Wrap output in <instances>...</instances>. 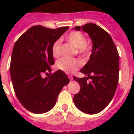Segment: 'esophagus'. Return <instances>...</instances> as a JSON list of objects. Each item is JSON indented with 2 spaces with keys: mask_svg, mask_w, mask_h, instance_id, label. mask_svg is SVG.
I'll use <instances>...</instances> for the list:
<instances>
[{
  "mask_svg": "<svg viewBox=\"0 0 134 134\" xmlns=\"http://www.w3.org/2000/svg\"><path fill=\"white\" fill-rule=\"evenodd\" d=\"M68 78H69L70 80H72V76H71V75H68Z\"/></svg>",
  "mask_w": 134,
  "mask_h": 134,
  "instance_id": "1",
  "label": "esophagus"
}]
</instances>
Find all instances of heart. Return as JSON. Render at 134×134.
<instances>
[{
  "mask_svg": "<svg viewBox=\"0 0 134 134\" xmlns=\"http://www.w3.org/2000/svg\"><path fill=\"white\" fill-rule=\"evenodd\" d=\"M66 39L75 47L77 54L81 55H85L88 54L89 50L86 44V39L83 34L78 31H72L66 36ZM61 49V41L60 40H56L52 47V53L54 58H58L60 56ZM81 66V61L76 58H62L56 62L57 68L66 74L75 72Z\"/></svg>",
  "mask_w": 134,
  "mask_h": 134,
  "instance_id": "1",
  "label": "heart"
}]
</instances>
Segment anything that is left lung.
Returning a JSON list of instances; mask_svg holds the SVG:
<instances>
[{
  "label": "left lung",
  "instance_id": "obj_1",
  "mask_svg": "<svg viewBox=\"0 0 134 134\" xmlns=\"http://www.w3.org/2000/svg\"><path fill=\"white\" fill-rule=\"evenodd\" d=\"M74 29L88 34L93 49L89 60L80 70L87 77L73 78L80 86L73 100L81 111L95 114L107 107L115 93L119 80V54L109 34L99 26L87 23ZM88 78L91 79L89 83L87 82Z\"/></svg>",
  "mask_w": 134,
  "mask_h": 134
}]
</instances>
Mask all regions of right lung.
Instances as JSON below:
<instances>
[{
  "mask_svg": "<svg viewBox=\"0 0 134 134\" xmlns=\"http://www.w3.org/2000/svg\"><path fill=\"white\" fill-rule=\"evenodd\" d=\"M68 28L33 26L15 42L10 65L12 83L20 103L32 113H43L52 109L64 86L69 83L62 71L50 73L54 64L53 43ZM43 73L50 75L43 78Z\"/></svg>",
  "mask_w": 134,
  "mask_h": 134,
  "instance_id": "add662e5",
  "label": "right lung"
}]
</instances>
